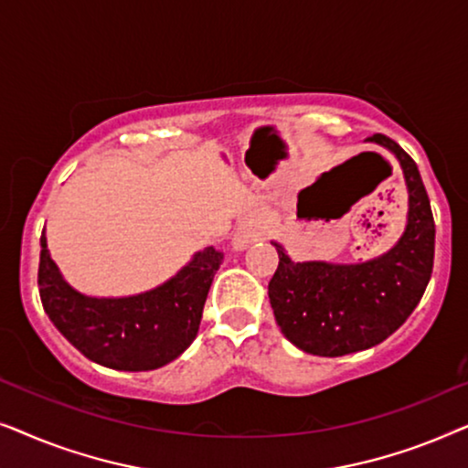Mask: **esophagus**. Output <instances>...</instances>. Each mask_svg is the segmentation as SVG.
<instances>
[{
    "instance_id": "obj_1",
    "label": "esophagus",
    "mask_w": 468,
    "mask_h": 468,
    "mask_svg": "<svg viewBox=\"0 0 468 468\" xmlns=\"http://www.w3.org/2000/svg\"><path fill=\"white\" fill-rule=\"evenodd\" d=\"M266 234H268V223H266L264 210H251V213H247L245 217H242L239 228H236L232 245H234V249L242 251V249L253 245V242L264 240Z\"/></svg>"
}]
</instances>
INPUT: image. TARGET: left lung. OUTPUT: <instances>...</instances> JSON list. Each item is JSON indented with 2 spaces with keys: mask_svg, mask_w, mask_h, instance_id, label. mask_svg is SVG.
Returning <instances> with one entry per match:
<instances>
[{
  "mask_svg": "<svg viewBox=\"0 0 468 468\" xmlns=\"http://www.w3.org/2000/svg\"><path fill=\"white\" fill-rule=\"evenodd\" d=\"M392 151L409 191L407 228L379 258L362 264L292 261L274 242L279 268L268 298L281 332L298 349L336 357L375 347L400 328L424 296L434 261V219L411 157L392 138H367Z\"/></svg>",
  "mask_w": 468,
  "mask_h": 468,
  "instance_id": "obj_1",
  "label": "left lung"
}]
</instances>
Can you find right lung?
Listing matches in <instances>:
<instances>
[{"label":"right lung","instance_id":"add662e5","mask_svg":"<svg viewBox=\"0 0 468 468\" xmlns=\"http://www.w3.org/2000/svg\"><path fill=\"white\" fill-rule=\"evenodd\" d=\"M40 247L37 287L55 328L91 362L132 373L165 367L194 343L210 283L223 261L221 251L207 247L155 290L93 298L61 277L44 232Z\"/></svg>","mask_w":468,"mask_h":468}]
</instances>
